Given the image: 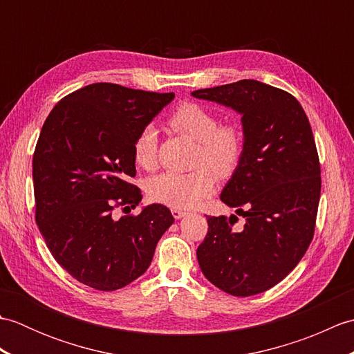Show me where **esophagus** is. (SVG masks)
Returning <instances> with one entry per match:
<instances>
[{
    "mask_svg": "<svg viewBox=\"0 0 354 354\" xmlns=\"http://www.w3.org/2000/svg\"><path fill=\"white\" fill-rule=\"evenodd\" d=\"M171 214H173V217H175L176 221L178 219H183L184 216H187V213L183 212V209H179V208H171Z\"/></svg>",
    "mask_w": 354,
    "mask_h": 354,
    "instance_id": "1",
    "label": "esophagus"
}]
</instances>
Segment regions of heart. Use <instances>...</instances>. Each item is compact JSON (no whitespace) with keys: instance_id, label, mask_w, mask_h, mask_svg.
<instances>
[{"instance_id":"b5f03b06","label":"heart","mask_w":354,"mask_h":354,"mask_svg":"<svg viewBox=\"0 0 354 354\" xmlns=\"http://www.w3.org/2000/svg\"><path fill=\"white\" fill-rule=\"evenodd\" d=\"M173 129L198 142L190 173L164 171L150 179L149 198L173 208H193L209 196L217 178H230L243 156V133L236 124H221L213 111L199 103L185 102L169 115ZM158 137L153 126H145L132 145L133 161L141 169L156 165Z\"/></svg>"}]
</instances>
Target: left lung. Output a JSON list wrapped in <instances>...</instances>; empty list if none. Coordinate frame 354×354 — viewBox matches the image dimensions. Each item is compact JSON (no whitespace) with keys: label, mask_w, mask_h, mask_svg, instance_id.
I'll use <instances>...</instances> for the list:
<instances>
[{"label":"left lung","mask_w":354,"mask_h":354,"mask_svg":"<svg viewBox=\"0 0 354 354\" xmlns=\"http://www.w3.org/2000/svg\"><path fill=\"white\" fill-rule=\"evenodd\" d=\"M192 95L239 112L245 142L221 193L245 225L234 230L236 216H208V232L196 251L199 266L230 295H257L298 265L313 239L321 167L309 118L292 94L252 79Z\"/></svg>","instance_id":"8db88e82"}]
</instances>
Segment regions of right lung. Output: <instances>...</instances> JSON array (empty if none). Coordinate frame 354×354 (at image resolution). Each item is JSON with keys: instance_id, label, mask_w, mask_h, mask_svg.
<instances>
[{"instance_id": "add662e5", "label": "right lung", "mask_w": 354, "mask_h": 354, "mask_svg": "<svg viewBox=\"0 0 354 354\" xmlns=\"http://www.w3.org/2000/svg\"><path fill=\"white\" fill-rule=\"evenodd\" d=\"M173 97L93 84L64 97L42 126L33 155L36 223L59 265L89 288L109 292L137 280L175 222L161 204L112 216L140 204V189L127 183L137 173L133 140Z\"/></svg>"}]
</instances>
